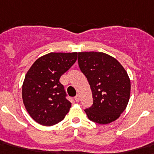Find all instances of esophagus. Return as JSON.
Masks as SVG:
<instances>
[{
  "mask_svg": "<svg viewBox=\"0 0 154 154\" xmlns=\"http://www.w3.org/2000/svg\"><path fill=\"white\" fill-rule=\"evenodd\" d=\"M80 100V97L79 95H76L75 97V101H76V102H79Z\"/></svg>",
  "mask_w": 154,
  "mask_h": 154,
  "instance_id": "obj_1",
  "label": "esophagus"
}]
</instances>
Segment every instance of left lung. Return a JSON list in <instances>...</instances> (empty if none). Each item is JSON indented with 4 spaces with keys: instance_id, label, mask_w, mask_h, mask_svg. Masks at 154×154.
<instances>
[{
    "instance_id": "1",
    "label": "left lung",
    "mask_w": 154,
    "mask_h": 154,
    "mask_svg": "<svg viewBox=\"0 0 154 154\" xmlns=\"http://www.w3.org/2000/svg\"><path fill=\"white\" fill-rule=\"evenodd\" d=\"M78 63L92 91L93 105L85 109L89 120L100 124L117 120L130 98L131 81L124 67L101 52L79 53Z\"/></svg>"
}]
</instances>
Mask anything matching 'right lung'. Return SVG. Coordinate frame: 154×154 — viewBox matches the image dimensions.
I'll return each mask as SVG.
<instances>
[{"label": "right lung", "mask_w": 154, "mask_h": 154, "mask_svg": "<svg viewBox=\"0 0 154 154\" xmlns=\"http://www.w3.org/2000/svg\"><path fill=\"white\" fill-rule=\"evenodd\" d=\"M77 60V53H50L37 60L24 79L23 101L34 121L53 126L65 117L72 103L66 98L60 76Z\"/></svg>", "instance_id": "right-lung-1"}]
</instances>
